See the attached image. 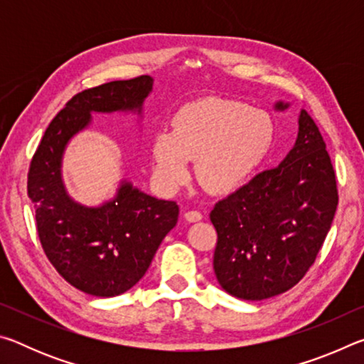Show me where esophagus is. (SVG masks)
<instances>
[{
	"instance_id": "esophagus-1",
	"label": "esophagus",
	"mask_w": 364,
	"mask_h": 364,
	"mask_svg": "<svg viewBox=\"0 0 364 364\" xmlns=\"http://www.w3.org/2000/svg\"><path fill=\"white\" fill-rule=\"evenodd\" d=\"M184 218H186V221H189V223H196V221L202 220V213L197 210H189L184 213Z\"/></svg>"
}]
</instances>
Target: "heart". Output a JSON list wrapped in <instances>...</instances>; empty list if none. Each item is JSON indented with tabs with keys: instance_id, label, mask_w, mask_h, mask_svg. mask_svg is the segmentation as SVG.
<instances>
[{
	"instance_id": "heart-1",
	"label": "heart",
	"mask_w": 364,
	"mask_h": 364,
	"mask_svg": "<svg viewBox=\"0 0 364 364\" xmlns=\"http://www.w3.org/2000/svg\"><path fill=\"white\" fill-rule=\"evenodd\" d=\"M274 143V123L249 104L207 97L183 107L173 132L157 133L152 146L154 167L165 188L181 186L197 159L199 181L213 193L226 194L244 186L262 167Z\"/></svg>"
}]
</instances>
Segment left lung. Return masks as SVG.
Instances as JSON below:
<instances>
[{"instance_id":"8db88e82","label":"left lung","mask_w":364,"mask_h":364,"mask_svg":"<svg viewBox=\"0 0 364 364\" xmlns=\"http://www.w3.org/2000/svg\"><path fill=\"white\" fill-rule=\"evenodd\" d=\"M287 107L274 104L276 110ZM337 200L321 133L300 110L297 139L278 167L252 178L210 213L218 234L213 269L220 286L242 300H264L294 287L315 262Z\"/></svg>"}]
</instances>
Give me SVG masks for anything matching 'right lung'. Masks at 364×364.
I'll use <instances>...</instances> for the list:
<instances>
[{
	"instance_id": "right-lung-1",
	"label": "right lung",
	"mask_w": 364,
	"mask_h": 364,
	"mask_svg": "<svg viewBox=\"0 0 364 364\" xmlns=\"http://www.w3.org/2000/svg\"><path fill=\"white\" fill-rule=\"evenodd\" d=\"M149 75L78 93L54 117L28 171V197L49 262L73 287L95 297L130 291L146 274L164 237L178 221L176 202L157 199L122 178L115 194L97 205L73 199L65 188L67 146L88 130L93 114H133L143 122Z\"/></svg>"
}]
</instances>
